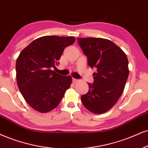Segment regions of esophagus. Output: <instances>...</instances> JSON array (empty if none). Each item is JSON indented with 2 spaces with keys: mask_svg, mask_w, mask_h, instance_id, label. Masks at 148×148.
<instances>
[{
  "mask_svg": "<svg viewBox=\"0 0 148 148\" xmlns=\"http://www.w3.org/2000/svg\"><path fill=\"white\" fill-rule=\"evenodd\" d=\"M78 81H79V80L77 79H75V78L73 79V84H76Z\"/></svg>",
  "mask_w": 148,
  "mask_h": 148,
  "instance_id": "1",
  "label": "esophagus"
}]
</instances>
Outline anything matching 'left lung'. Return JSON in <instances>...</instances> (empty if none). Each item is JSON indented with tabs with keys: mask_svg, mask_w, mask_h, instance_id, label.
Wrapping results in <instances>:
<instances>
[{
	"mask_svg": "<svg viewBox=\"0 0 148 148\" xmlns=\"http://www.w3.org/2000/svg\"><path fill=\"white\" fill-rule=\"evenodd\" d=\"M77 43L88 58L89 66L96 67L94 83L81 97L87 110L102 114L115 105L124 90L129 75L128 60L121 48L101 38H78Z\"/></svg>",
	"mask_w": 148,
	"mask_h": 148,
	"instance_id": "8db88e82",
	"label": "left lung"
}]
</instances>
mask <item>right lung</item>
Masks as SVG:
<instances>
[{"label":"right lung","mask_w":148,"mask_h":148,"mask_svg":"<svg viewBox=\"0 0 148 148\" xmlns=\"http://www.w3.org/2000/svg\"><path fill=\"white\" fill-rule=\"evenodd\" d=\"M74 37L46 36L32 42L21 52L16 64L17 84L27 103L38 112L53 110L72 83L71 76L52 71L64 49Z\"/></svg>","instance_id":"1"}]
</instances>
